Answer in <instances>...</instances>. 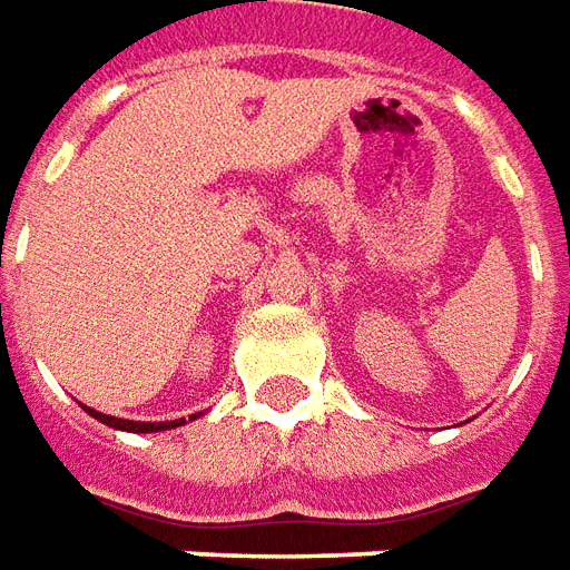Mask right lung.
Returning <instances> with one entry per match:
<instances>
[{
    "label": "right lung",
    "mask_w": 570,
    "mask_h": 570,
    "mask_svg": "<svg viewBox=\"0 0 570 570\" xmlns=\"http://www.w3.org/2000/svg\"><path fill=\"white\" fill-rule=\"evenodd\" d=\"M87 414L96 416L99 423L111 425V429H124V432H163V429H175V425L187 423V420H171V423H132V420H117V416H105L99 411H90L87 407Z\"/></svg>",
    "instance_id": "1"
}]
</instances>
